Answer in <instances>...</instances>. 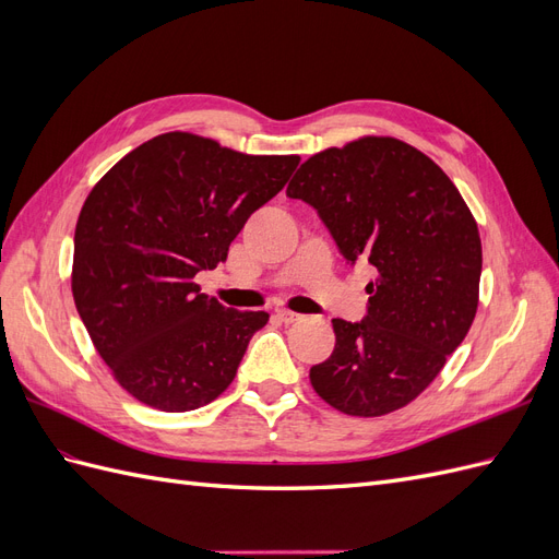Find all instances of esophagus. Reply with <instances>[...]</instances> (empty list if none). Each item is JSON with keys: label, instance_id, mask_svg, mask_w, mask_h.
I'll use <instances>...</instances> for the list:
<instances>
[{"label": "esophagus", "instance_id": "34e87169", "mask_svg": "<svg viewBox=\"0 0 559 559\" xmlns=\"http://www.w3.org/2000/svg\"><path fill=\"white\" fill-rule=\"evenodd\" d=\"M275 314H277L280 321H284V324H294V321H300V319H302V314H298V312H294V310H286V308H280Z\"/></svg>", "mask_w": 559, "mask_h": 559}]
</instances>
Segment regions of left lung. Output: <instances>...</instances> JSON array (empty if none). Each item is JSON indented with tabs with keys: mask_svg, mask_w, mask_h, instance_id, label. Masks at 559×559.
Segmentation results:
<instances>
[{
	"mask_svg": "<svg viewBox=\"0 0 559 559\" xmlns=\"http://www.w3.org/2000/svg\"><path fill=\"white\" fill-rule=\"evenodd\" d=\"M286 195L317 210L349 263L378 270L366 319H333V354L310 368L314 392L354 417L403 408L441 373L476 317V218L429 156L373 134L310 156Z\"/></svg>",
	"mask_w": 559,
	"mask_h": 559,
	"instance_id": "obj_1",
	"label": "left lung"
}]
</instances>
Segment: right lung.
Wrapping results in <instances>:
<instances>
[{
  "label": "right lung",
  "instance_id": "right-lung-1",
  "mask_svg": "<svg viewBox=\"0 0 559 559\" xmlns=\"http://www.w3.org/2000/svg\"><path fill=\"white\" fill-rule=\"evenodd\" d=\"M298 156H249L191 132L132 148L83 202L72 294L99 357L130 396L163 413L212 403L233 382L267 312L200 294Z\"/></svg>",
  "mask_w": 559,
  "mask_h": 559
}]
</instances>
